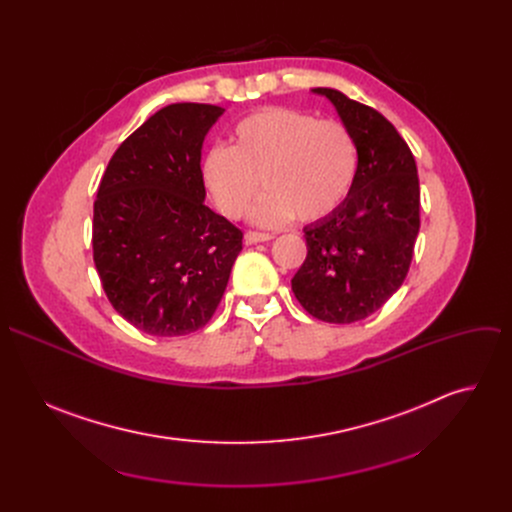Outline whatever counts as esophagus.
<instances>
[{"mask_svg":"<svg viewBox=\"0 0 512 512\" xmlns=\"http://www.w3.org/2000/svg\"><path fill=\"white\" fill-rule=\"evenodd\" d=\"M271 235L269 233H257V231H247L245 233V243L253 245V243H263V241H269Z\"/></svg>","mask_w":512,"mask_h":512,"instance_id":"34e87169","label":"esophagus"}]
</instances>
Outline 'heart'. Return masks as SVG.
Returning a JSON list of instances; mask_svg holds the SVG:
<instances>
[{
  "instance_id": "b5f03b06",
  "label": "heart",
  "mask_w": 512,
  "mask_h": 512,
  "mask_svg": "<svg viewBox=\"0 0 512 512\" xmlns=\"http://www.w3.org/2000/svg\"><path fill=\"white\" fill-rule=\"evenodd\" d=\"M233 145H212L200 174L216 208L241 218L259 190L251 212L257 225L279 227L291 218L316 223L350 194L358 152L350 129L334 119L287 107H265L233 127Z\"/></svg>"
}]
</instances>
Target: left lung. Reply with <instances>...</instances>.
Returning <instances> with one entry per match:
<instances>
[{
  "instance_id": "left-lung-1",
  "label": "left lung",
  "mask_w": 512,
  "mask_h": 512,
  "mask_svg": "<svg viewBox=\"0 0 512 512\" xmlns=\"http://www.w3.org/2000/svg\"><path fill=\"white\" fill-rule=\"evenodd\" d=\"M314 91L350 129L358 170L346 200L304 229L308 255L291 289L310 316L352 324L383 308L407 277L419 233V178L407 141L377 109L336 89Z\"/></svg>"
}]
</instances>
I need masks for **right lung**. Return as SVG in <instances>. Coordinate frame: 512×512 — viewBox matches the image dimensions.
Masks as SVG:
<instances>
[{"label": "right lung", "instance_id": "1", "mask_svg": "<svg viewBox=\"0 0 512 512\" xmlns=\"http://www.w3.org/2000/svg\"><path fill=\"white\" fill-rule=\"evenodd\" d=\"M223 107L174 103L111 156L93 208V259L107 300L137 330L184 336L216 312L243 231L204 200L200 150Z\"/></svg>", "mask_w": 512, "mask_h": 512}]
</instances>
